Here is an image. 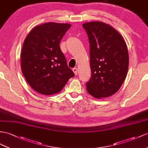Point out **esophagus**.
<instances>
[{"instance_id": "1", "label": "esophagus", "mask_w": 148, "mask_h": 148, "mask_svg": "<svg viewBox=\"0 0 148 148\" xmlns=\"http://www.w3.org/2000/svg\"><path fill=\"white\" fill-rule=\"evenodd\" d=\"M73 73H75V75H77V73H78V69H77V68H73Z\"/></svg>"}]
</instances>
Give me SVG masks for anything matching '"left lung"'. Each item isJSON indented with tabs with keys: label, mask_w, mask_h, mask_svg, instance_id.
<instances>
[{
	"label": "left lung",
	"mask_w": 148,
	"mask_h": 148,
	"mask_svg": "<svg viewBox=\"0 0 148 148\" xmlns=\"http://www.w3.org/2000/svg\"><path fill=\"white\" fill-rule=\"evenodd\" d=\"M90 42L92 76L87 92L96 99L116 93L126 78L129 53L124 38L114 27L100 21L82 25Z\"/></svg>",
	"instance_id": "1"
}]
</instances>
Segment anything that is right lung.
Returning <instances> with one entry per match:
<instances>
[{
  "mask_svg": "<svg viewBox=\"0 0 148 148\" xmlns=\"http://www.w3.org/2000/svg\"><path fill=\"white\" fill-rule=\"evenodd\" d=\"M71 26L66 23H44L35 26L25 38L21 70L36 92L43 95L59 93L74 77L60 47L61 39Z\"/></svg>",
  "mask_w": 148,
  "mask_h": 148,
  "instance_id": "add662e5",
  "label": "right lung"
}]
</instances>
